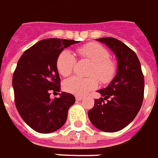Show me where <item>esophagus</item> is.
Returning <instances> with one entry per match:
<instances>
[{"instance_id":"obj_1","label":"esophagus","mask_w":158,"mask_h":158,"mask_svg":"<svg viewBox=\"0 0 158 158\" xmlns=\"http://www.w3.org/2000/svg\"><path fill=\"white\" fill-rule=\"evenodd\" d=\"M75 99L77 100H79V101H80V100H84V97H81V96H75Z\"/></svg>"}]
</instances>
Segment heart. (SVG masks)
Returning <instances> with one entry per match:
<instances>
[{"label":"heart","instance_id":"obj_1","mask_svg":"<svg viewBox=\"0 0 158 158\" xmlns=\"http://www.w3.org/2000/svg\"><path fill=\"white\" fill-rule=\"evenodd\" d=\"M80 57L92 63L89 71V78L72 77L64 82L65 90L76 94L85 95L98 86L97 78L102 85L111 81L116 72V66L111 59L106 48L96 43H89L77 48ZM76 58L72 52L64 50L59 54L57 59V69L64 77L69 76L75 67ZM97 78L96 79V78Z\"/></svg>","mask_w":158,"mask_h":158}]
</instances>
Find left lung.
Returning a JSON list of instances; mask_svg holds the SVG:
<instances>
[{
  "label": "left lung",
  "instance_id": "left-lung-1",
  "mask_svg": "<svg viewBox=\"0 0 158 158\" xmlns=\"http://www.w3.org/2000/svg\"><path fill=\"white\" fill-rule=\"evenodd\" d=\"M97 41L105 43L115 53L117 71L110 85L98 91L101 97L94 100L88 115L97 129L115 132L127 127L140 110L144 98V76L135 52L121 41L113 37Z\"/></svg>",
  "mask_w": 158,
  "mask_h": 158
}]
</instances>
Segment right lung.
I'll return each mask as SVG.
<instances>
[{"instance_id":"1","label":"right lung","mask_w":158,"mask_h":158,"mask_svg":"<svg viewBox=\"0 0 158 158\" xmlns=\"http://www.w3.org/2000/svg\"><path fill=\"white\" fill-rule=\"evenodd\" d=\"M78 41L47 38L26 50L12 77L15 104L23 120L39 133L61 128L69 109L75 102L72 94L62 92L52 100L51 92L60 91L57 59L64 48Z\"/></svg>"}]
</instances>
